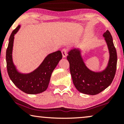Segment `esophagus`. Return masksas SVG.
I'll return each instance as SVG.
<instances>
[{
    "label": "esophagus",
    "mask_w": 124,
    "mask_h": 124,
    "mask_svg": "<svg viewBox=\"0 0 124 124\" xmlns=\"http://www.w3.org/2000/svg\"><path fill=\"white\" fill-rule=\"evenodd\" d=\"M62 56H63V58H65L67 56V49L66 48H63L62 50Z\"/></svg>",
    "instance_id": "obj_1"
}]
</instances>
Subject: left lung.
Instances as JSON below:
<instances>
[{"label":"left lung","instance_id":"1","mask_svg":"<svg viewBox=\"0 0 124 124\" xmlns=\"http://www.w3.org/2000/svg\"><path fill=\"white\" fill-rule=\"evenodd\" d=\"M109 53L106 68L100 71L90 69L85 63L82 49L73 48L68 52L67 59L75 87L80 93L89 95L97 94L107 88L116 75L117 55L111 35L107 30L103 34Z\"/></svg>","mask_w":124,"mask_h":124}]
</instances>
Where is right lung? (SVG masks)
I'll list each match as a JSON object with an SVG mask.
<instances>
[{
  "label": "right lung",
  "mask_w": 124,
  "mask_h": 124,
  "mask_svg": "<svg viewBox=\"0 0 124 124\" xmlns=\"http://www.w3.org/2000/svg\"><path fill=\"white\" fill-rule=\"evenodd\" d=\"M20 27V25H18L9 38L6 55L8 75L15 86L24 93L30 94L42 93L47 89L52 72L62 59V53L61 51H57L48 54L35 70L30 73L20 72L13 60L15 35Z\"/></svg>",
  "instance_id": "obj_1"
}]
</instances>
